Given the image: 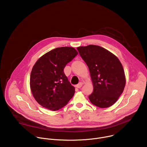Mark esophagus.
I'll return each mask as SVG.
<instances>
[{
    "label": "esophagus",
    "instance_id": "1",
    "mask_svg": "<svg viewBox=\"0 0 147 147\" xmlns=\"http://www.w3.org/2000/svg\"><path fill=\"white\" fill-rule=\"evenodd\" d=\"M83 85V83L82 82H79L78 84H77L76 86V87H77V88H81V87H82V86Z\"/></svg>",
    "mask_w": 147,
    "mask_h": 147
}]
</instances>
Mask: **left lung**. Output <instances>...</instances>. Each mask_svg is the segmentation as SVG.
<instances>
[{
  "mask_svg": "<svg viewBox=\"0 0 147 147\" xmlns=\"http://www.w3.org/2000/svg\"><path fill=\"white\" fill-rule=\"evenodd\" d=\"M88 67L94 90L89 95L90 102L101 108H108L123 93L125 77L122 65L113 53L97 45L77 48Z\"/></svg>",
  "mask_w": 147,
  "mask_h": 147,
  "instance_id": "1",
  "label": "left lung"
}]
</instances>
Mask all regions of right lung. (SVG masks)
<instances>
[{"label":"right lung","instance_id":"1","mask_svg":"<svg viewBox=\"0 0 147 147\" xmlns=\"http://www.w3.org/2000/svg\"><path fill=\"white\" fill-rule=\"evenodd\" d=\"M78 54L72 47L55 48L41 56L32 67L30 88L36 102L49 110L64 107L73 96L75 88L64 73V68Z\"/></svg>","mask_w":147,"mask_h":147}]
</instances>
